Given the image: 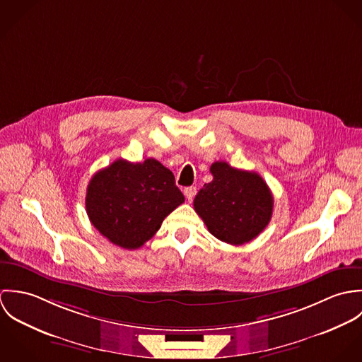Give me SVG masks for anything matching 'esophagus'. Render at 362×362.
I'll return each mask as SVG.
<instances>
[{
	"label": "esophagus",
	"instance_id": "obj_1",
	"mask_svg": "<svg viewBox=\"0 0 362 362\" xmlns=\"http://www.w3.org/2000/svg\"><path fill=\"white\" fill-rule=\"evenodd\" d=\"M184 195L187 197L188 201H192L195 198V195H197V188L195 187H187L184 189Z\"/></svg>",
	"mask_w": 362,
	"mask_h": 362
}]
</instances>
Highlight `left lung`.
Instances as JSON below:
<instances>
[{"label": "left lung", "instance_id": "1", "mask_svg": "<svg viewBox=\"0 0 362 362\" xmlns=\"http://www.w3.org/2000/svg\"><path fill=\"white\" fill-rule=\"evenodd\" d=\"M213 181L194 199L195 211L216 238L231 245L252 241L269 224L273 195L255 171L231 167L226 161L210 165Z\"/></svg>", "mask_w": 362, "mask_h": 362}]
</instances>
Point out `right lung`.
<instances>
[{"label": "right lung", "instance_id": "add662e5", "mask_svg": "<svg viewBox=\"0 0 362 362\" xmlns=\"http://www.w3.org/2000/svg\"><path fill=\"white\" fill-rule=\"evenodd\" d=\"M184 201L174 174L160 161L118 158L92 177L85 204L102 235L121 248L136 250Z\"/></svg>", "mask_w": 362, "mask_h": 362}]
</instances>
